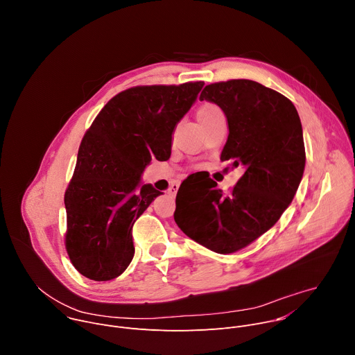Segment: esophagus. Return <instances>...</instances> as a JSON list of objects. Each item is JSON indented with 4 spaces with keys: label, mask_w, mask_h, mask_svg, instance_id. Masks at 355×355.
Wrapping results in <instances>:
<instances>
[{
    "label": "esophagus",
    "mask_w": 355,
    "mask_h": 355,
    "mask_svg": "<svg viewBox=\"0 0 355 355\" xmlns=\"http://www.w3.org/2000/svg\"><path fill=\"white\" fill-rule=\"evenodd\" d=\"M177 189H178V185H171V187H170V193H171L173 196H175Z\"/></svg>",
    "instance_id": "1"
}]
</instances>
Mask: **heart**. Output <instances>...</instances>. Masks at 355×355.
<instances>
[{"instance_id": "b5f03b06", "label": "heart", "mask_w": 355, "mask_h": 355, "mask_svg": "<svg viewBox=\"0 0 355 355\" xmlns=\"http://www.w3.org/2000/svg\"><path fill=\"white\" fill-rule=\"evenodd\" d=\"M216 114H220V110H219L216 105H214V104H205V105H202L200 110L198 111V119H199V122H200V121H204V119H207V118H211V116H214V115H216Z\"/></svg>"}]
</instances>
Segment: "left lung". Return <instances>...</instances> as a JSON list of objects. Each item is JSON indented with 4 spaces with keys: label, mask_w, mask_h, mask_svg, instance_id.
<instances>
[{
    "label": "left lung",
    "mask_w": 355,
    "mask_h": 355,
    "mask_svg": "<svg viewBox=\"0 0 355 355\" xmlns=\"http://www.w3.org/2000/svg\"><path fill=\"white\" fill-rule=\"evenodd\" d=\"M200 101L226 115L229 136L220 160L244 174L229 191L205 175L182 181L174 220L192 240L230 254L270 230L292 202L305 170V143L296 108L282 94L251 80L209 84Z\"/></svg>",
    "instance_id": "left-lung-1"
}]
</instances>
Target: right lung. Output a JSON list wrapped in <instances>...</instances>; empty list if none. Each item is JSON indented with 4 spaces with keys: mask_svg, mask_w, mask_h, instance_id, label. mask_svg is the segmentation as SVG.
<instances>
[{
    "mask_svg": "<svg viewBox=\"0 0 355 355\" xmlns=\"http://www.w3.org/2000/svg\"><path fill=\"white\" fill-rule=\"evenodd\" d=\"M202 87L195 81L125 89L85 132L64 193L66 250L81 275L110 281L130 264L132 227L163 193L141 185L140 177L151 159H170L174 129Z\"/></svg>",
    "mask_w": 355,
    "mask_h": 355,
    "instance_id": "1",
    "label": "right lung"
}]
</instances>
